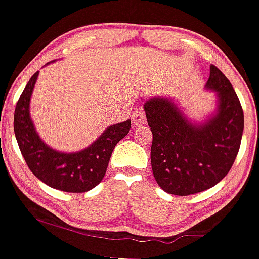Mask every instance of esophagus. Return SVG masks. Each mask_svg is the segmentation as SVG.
<instances>
[{
	"label": "esophagus",
	"mask_w": 259,
	"mask_h": 259,
	"mask_svg": "<svg viewBox=\"0 0 259 259\" xmlns=\"http://www.w3.org/2000/svg\"><path fill=\"white\" fill-rule=\"evenodd\" d=\"M132 119H133V124H134L135 126H142V125H144L146 122L144 110H143V109H138V110H135L134 114H133Z\"/></svg>",
	"instance_id": "obj_1"
}]
</instances>
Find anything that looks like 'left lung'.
<instances>
[{"label":"left lung","instance_id":"1","mask_svg":"<svg viewBox=\"0 0 259 259\" xmlns=\"http://www.w3.org/2000/svg\"><path fill=\"white\" fill-rule=\"evenodd\" d=\"M205 89L215 91L217 109L205 121L192 122L171 99L144 104L153 133L150 160L154 178L169 194H195L228 174L241 146L244 115L229 80L210 65Z\"/></svg>","mask_w":259,"mask_h":259}]
</instances>
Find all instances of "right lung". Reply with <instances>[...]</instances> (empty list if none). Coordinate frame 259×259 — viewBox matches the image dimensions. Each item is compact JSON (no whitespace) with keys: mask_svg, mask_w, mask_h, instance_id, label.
Listing matches in <instances>:
<instances>
[{"mask_svg":"<svg viewBox=\"0 0 259 259\" xmlns=\"http://www.w3.org/2000/svg\"><path fill=\"white\" fill-rule=\"evenodd\" d=\"M37 76L38 71L23 89L15 109V137L21 154L33 176L49 187L69 193L88 192L103 180L115 145L127 135L132 120L109 126L93 144L77 153L55 150L41 140L30 116V100Z\"/></svg>","mask_w":259,"mask_h":259,"instance_id":"obj_1","label":"right lung"}]
</instances>
